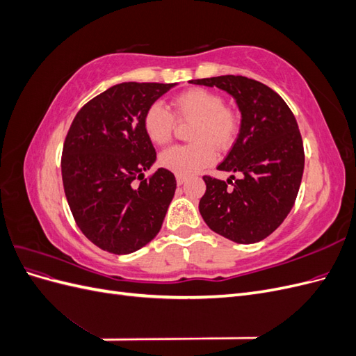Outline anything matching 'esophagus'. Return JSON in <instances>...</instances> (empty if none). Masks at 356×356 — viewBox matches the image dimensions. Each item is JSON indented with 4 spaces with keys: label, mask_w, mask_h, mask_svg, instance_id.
Segmentation results:
<instances>
[{
    "label": "esophagus",
    "mask_w": 356,
    "mask_h": 356,
    "mask_svg": "<svg viewBox=\"0 0 356 356\" xmlns=\"http://www.w3.org/2000/svg\"><path fill=\"white\" fill-rule=\"evenodd\" d=\"M187 181V177H182V175H177V184L178 186H182L184 182Z\"/></svg>",
    "instance_id": "1"
}]
</instances>
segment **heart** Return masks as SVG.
<instances>
[{"label":"heart","mask_w":356,"mask_h":356,"mask_svg":"<svg viewBox=\"0 0 356 356\" xmlns=\"http://www.w3.org/2000/svg\"><path fill=\"white\" fill-rule=\"evenodd\" d=\"M174 114L179 122H193L188 145H175L165 149L159 157L161 168L177 175L188 177L212 165L217 157L215 147L229 149L239 132V118L227 106L220 95L195 88L177 95ZM175 129V118L161 104L148 106L144 115V131L149 141L165 145L170 141Z\"/></svg>","instance_id":"obj_1"}]
</instances>
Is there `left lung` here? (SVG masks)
<instances>
[{"instance_id": "8db88e82", "label": "left lung", "mask_w": 356, "mask_h": 356, "mask_svg": "<svg viewBox=\"0 0 356 356\" xmlns=\"http://www.w3.org/2000/svg\"><path fill=\"white\" fill-rule=\"evenodd\" d=\"M190 83L227 92L242 117L238 139L217 168L241 178L232 175L234 182H225L203 177L202 218L211 230L236 243L260 242L286 218L301 184L305 152L296 117L276 92L242 75Z\"/></svg>"}]
</instances>
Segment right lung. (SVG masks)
Listing matches in <instances>:
<instances>
[{"label": "right lung", "instance_id": "right-lung-1", "mask_svg": "<svg viewBox=\"0 0 356 356\" xmlns=\"http://www.w3.org/2000/svg\"><path fill=\"white\" fill-rule=\"evenodd\" d=\"M177 83H120L86 104L72 120L62 152L63 190L83 234L101 250L123 255L152 242L174 199L177 181L159 168L144 115Z\"/></svg>", "mask_w": 356, "mask_h": 356}]
</instances>
